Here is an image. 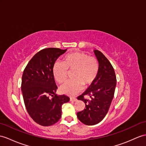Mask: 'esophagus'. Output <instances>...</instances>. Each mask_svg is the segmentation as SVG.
I'll return each mask as SVG.
<instances>
[{"mask_svg":"<svg viewBox=\"0 0 146 146\" xmlns=\"http://www.w3.org/2000/svg\"><path fill=\"white\" fill-rule=\"evenodd\" d=\"M70 102H76V101H77V98H70Z\"/></svg>","mask_w":146,"mask_h":146,"instance_id":"obj_1","label":"esophagus"}]
</instances>
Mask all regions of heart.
Returning <instances> with one entry per match:
<instances>
[{"label": "heart", "instance_id": "b5f03b06", "mask_svg": "<svg viewBox=\"0 0 146 146\" xmlns=\"http://www.w3.org/2000/svg\"><path fill=\"white\" fill-rule=\"evenodd\" d=\"M98 62L94 57L84 52H73L66 54L62 62H56L53 75L56 82L62 84L67 77V70L72 71L73 80L67 81L60 88L61 93L75 96L82 89L83 85L89 86L95 80L98 72Z\"/></svg>", "mask_w": 146, "mask_h": 146}]
</instances>
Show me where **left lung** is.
Wrapping results in <instances>:
<instances>
[{
    "label": "left lung",
    "instance_id": "obj_1",
    "mask_svg": "<svg viewBox=\"0 0 146 146\" xmlns=\"http://www.w3.org/2000/svg\"><path fill=\"white\" fill-rule=\"evenodd\" d=\"M98 62V72L89 88L77 99L83 101L85 108L77 113V118L86 125H95L107 114L114 97L116 78L114 69L108 59L97 49L94 51ZM88 96L89 99L84 97Z\"/></svg>",
    "mask_w": 146,
    "mask_h": 146
}]
</instances>
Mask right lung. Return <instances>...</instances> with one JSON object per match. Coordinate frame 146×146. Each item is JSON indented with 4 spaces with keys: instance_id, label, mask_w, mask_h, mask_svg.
Segmentation results:
<instances>
[{
    "instance_id": "right-lung-1",
    "label": "right lung",
    "mask_w": 146,
    "mask_h": 146,
    "mask_svg": "<svg viewBox=\"0 0 146 146\" xmlns=\"http://www.w3.org/2000/svg\"><path fill=\"white\" fill-rule=\"evenodd\" d=\"M66 49L49 48L37 52L23 71L22 92L28 114L43 126H51L61 118L62 105L69 101L67 96L57 95L53 66ZM49 96H52L49 99Z\"/></svg>"
}]
</instances>
